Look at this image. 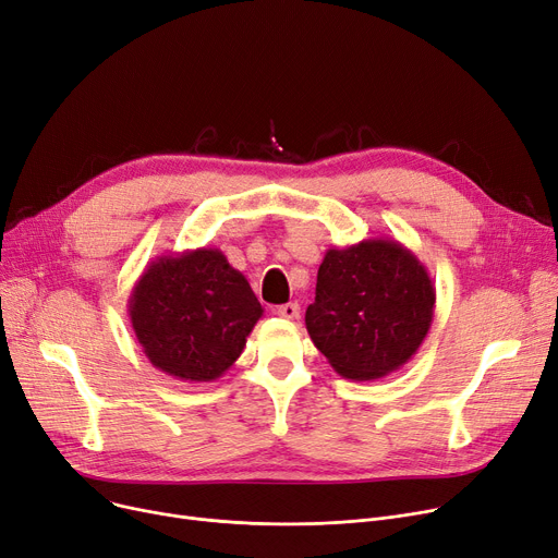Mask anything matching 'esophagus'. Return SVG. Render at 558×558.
<instances>
[{
  "label": "esophagus",
  "instance_id": "esophagus-1",
  "mask_svg": "<svg viewBox=\"0 0 558 558\" xmlns=\"http://www.w3.org/2000/svg\"><path fill=\"white\" fill-rule=\"evenodd\" d=\"M276 314H278V317H282V319L294 322V319H299L301 307H299V303H287V305H280V307L276 310Z\"/></svg>",
  "mask_w": 558,
  "mask_h": 558
}]
</instances>
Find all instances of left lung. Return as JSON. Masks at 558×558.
Instances as JSON below:
<instances>
[{"label":"left lung","mask_w":558,"mask_h":558,"mask_svg":"<svg viewBox=\"0 0 558 558\" xmlns=\"http://www.w3.org/2000/svg\"><path fill=\"white\" fill-rule=\"evenodd\" d=\"M433 310L435 284L417 255L374 236L326 251L305 326L339 376L376 380L417 353Z\"/></svg>","instance_id":"left-lung-1"}]
</instances>
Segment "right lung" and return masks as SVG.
I'll return each instance as SVG.
<instances>
[{"instance_id": "add662e5", "label": "right lung", "mask_w": 558, "mask_h": 558, "mask_svg": "<svg viewBox=\"0 0 558 558\" xmlns=\"http://www.w3.org/2000/svg\"><path fill=\"white\" fill-rule=\"evenodd\" d=\"M128 303L145 357L186 383L221 378L264 314L246 276L219 248L155 257Z\"/></svg>"}]
</instances>
